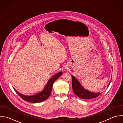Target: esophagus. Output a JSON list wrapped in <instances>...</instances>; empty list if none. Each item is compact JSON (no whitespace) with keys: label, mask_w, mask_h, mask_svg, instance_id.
<instances>
[{"label":"esophagus","mask_w":123,"mask_h":123,"mask_svg":"<svg viewBox=\"0 0 123 123\" xmlns=\"http://www.w3.org/2000/svg\"><path fill=\"white\" fill-rule=\"evenodd\" d=\"M66 69H67V68H66Z\"/></svg>","instance_id":"34e87169"}]
</instances>
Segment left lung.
Wrapping results in <instances>:
<instances>
[{"mask_svg":"<svg viewBox=\"0 0 123 123\" xmlns=\"http://www.w3.org/2000/svg\"><path fill=\"white\" fill-rule=\"evenodd\" d=\"M72 87L74 92L78 97L82 99H90L96 98L100 95V93H93L90 92L84 89L77 80L74 76H72ZM109 83L108 87L109 86Z\"/></svg>","mask_w":123,"mask_h":123,"instance_id":"left-lung-1","label":"left lung"}]
</instances>
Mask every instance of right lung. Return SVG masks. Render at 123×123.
Wrapping results in <instances>:
<instances>
[{"label": "right lung", "instance_id": "1", "mask_svg": "<svg viewBox=\"0 0 123 123\" xmlns=\"http://www.w3.org/2000/svg\"><path fill=\"white\" fill-rule=\"evenodd\" d=\"M62 74V72H59V73L55 75L52 78H51L48 81L46 87L44 90L41 92L38 93L37 94L32 95V96H26L23 95L19 92H18L15 89L14 91L18 94V95L24 100L31 103H39L43 102L46 100L50 95L51 91L52 90V85H53L55 81L58 79Z\"/></svg>", "mask_w": 123, "mask_h": 123}]
</instances>
